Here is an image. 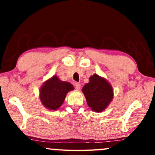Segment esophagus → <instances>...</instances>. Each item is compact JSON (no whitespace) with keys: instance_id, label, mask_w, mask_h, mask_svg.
<instances>
[{"instance_id":"1","label":"esophagus","mask_w":155,"mask_h":155,"mask_svg":"<svg viewBox=\"0 0 155 155\" xmlns=\"http://www.w3.org/2000/svg\"><path fill=\"white\" fill-rule=\"evenodd\" d=\"M74 86H75L76 90H79V89H80V87H81V84H80L78 83V82H76V83L74 84Z\"/></svg>"}]
</instances>
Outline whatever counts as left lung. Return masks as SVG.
I'll list each match as a JSON object with an SVG mask.
<instances>
[{
    "mask_svg": "<svg viewBox=\"0 0 155 155\" xmlns=\"http://www.w3.org/2000/svg\"><path fill=\"white\" fill-rule=\"evenodd\" d=\"M89 80L82 88L87 105L93 111H104L113 100L114 90L111 84L96 74L90 76Z\"/></svg>",
    "mask_w": 155,
    "mask_h": 155,
    "instance_id": "obj_1",
    "label": "left lung"
}]
</instances>
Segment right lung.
I'll return each mask as SVG.
<instances>
[{
  "label": "right lung",
  "instance_id": "right-lung-1",
  "mask_svg": "<svg viewBox=\"0 0 155 155\" xmlns=\"http://www.w3.org/2000/svg\"><path fill=\"white\" fill-rule=\"evenodd\" d=\"M74 89L70 82L61 81L58 76L54 75L44 81L41 87L39 98L46 108L55 111L63 104L68 92Z\"/></svg>",
  "mask_w": 155,
  "mask_h": 155
}]
</instances>
